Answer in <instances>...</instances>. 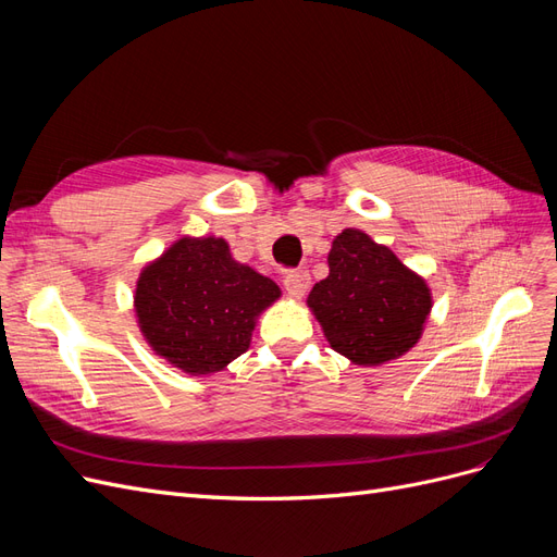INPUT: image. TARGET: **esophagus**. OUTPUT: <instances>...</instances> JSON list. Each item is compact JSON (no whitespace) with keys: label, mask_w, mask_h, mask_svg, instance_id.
<instances>
[{"label":"esophagus","mask_w":557,"mask_h":557,"mask_svg":"<svg viewBox=\"0 0 557 557\" xmlns=\"http://www.w3.org/2000/svg\"><path fill=\"white\" fill-rule=\"evenodd\" d=\"M283 288L290 297L301 299L311 288V276L307 272H290L288 276L283 278Z\"/></svg>","instance_id":"1"}]
</instances>
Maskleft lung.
Returning <instances> with one entry per match:
<instances>
[{"mask_svg": "<svg viewBox=\"0 0 557 557\" xmlns=\"http://www.w3.org/2000/svg\"><path fill=\"white\" fill-rule=\"evenodd\" d=\"M327 267L307 305L336 352L352 364L379 367L420 342L432 290L391 248L346 227L332 242Z\"/></svg>", "mask_w": 557, "mask_h": 557, "instance_id": "8db88e82", "label": "left lung"}]
</instances>
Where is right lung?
I'll use <instances>...</instances> for the list:
<instances>
[{
	"mask_svg": "<svg viewBox=\"0 0 557 557\" xmlns=\"http://www.w3.org/2000/svg\"><path fill=\"white\" fill-rule=\"evenodd\" d=\"M281 288L232 258L223 237H181L148 262L134 313L150 350L190 376L225 369L248 350L258 315Z\"/></svg>",
	"mask_w": 557,
	"mask_h": 557,
	"instance_id": "right-lung-1",
	"label": "right lung"
}]
</instances>
